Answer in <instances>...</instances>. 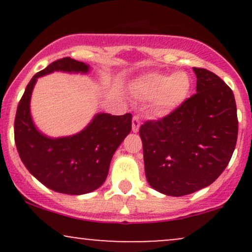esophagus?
I'll return each mask as SVG.
<instances>
[{
  "label": "esophagus",
  "instance_id": "esophagus-1",
  "mask_svg": "<svg viewBox=\"0 0 252 252\" xmlns=\"http://www.w3.org/2000/svg\"><path fill=\"white\" fill-rule=\"evenodd\" d=\"M140 126H141V118L140 116H137V115H135V116L132 117V131L137 132L138 130H140Z\"/></svg>",
  "mask_w": 252,
  "mask_h": 252
}]
</instances>
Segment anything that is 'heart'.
Segmentation results:
<instances>
[{
	"mask_svg": "<svg viewBox=\"0 0 252 252\" xmlns=\"http://www.w3.org/2000/svg\"><path fill=\"white\" fill-rule=\"evenodd\" d=\"M141 91L147 97H156L158 109L172 111L186 99L190 90V78L185 72L149 73L141 78Z\"/></svg>",
	"mask_w": 252,
	"mask_h": 252,
	"instance_id": "heart-1",
	"label": "heart"
}]
</instances>
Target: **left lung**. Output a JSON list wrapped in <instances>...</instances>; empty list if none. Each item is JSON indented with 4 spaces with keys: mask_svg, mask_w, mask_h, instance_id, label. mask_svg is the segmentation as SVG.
Listing matches in <instances>:
<instances>
[{
    "mask_svg": "<svg viewBox=\"0 0 252 252\" xmlns=\"http://www.w3.org/2000/svg\"><path fill=\"white\" fill-rule=\"evenodd\" d=\"M193 71L196 94L140 128L147 181L172 196L190 194L216 181L230 162L238 135L232 90L206 68Z\"/></svg>",
    "mask_w": 252,
    "mask_h": 252,
    "instance_id": "left-lung-1",
    "label": "left lung"
}]
</instances>
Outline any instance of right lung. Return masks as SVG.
Instances as JSON below:
<instances>
[{"label":"right lung","instance_id":"1","mask_svg":"<svg viewBox=\"0 0 252 252\" xmlns=\"http://www.w3.org/2000/svg\"><path fill=\"white\" fill-rule=\"evenodd\" d=\"M89 68L66 57L37 72L20 99L14 122L16 148L26 168L48 189L65 194H85L102 186L112 155L131 130V114H98L83 131L68 137L50 138L34 126L30 102L37 78L53 71L85 73Z\"/></svg>","mask_w":252,"mask_h":252}]
</instances>
